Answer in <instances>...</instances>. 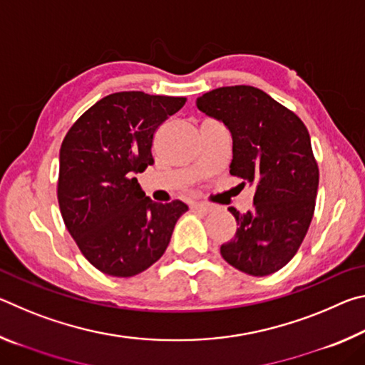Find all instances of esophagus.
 <instances>
[{
    "label": "esophagus",
    "mask_w": 365,
    "mask_h": 365,
    "mask_svg": "<svg viewBox=\"0 0 365 365\" xmlns=\"http://www.w3.org/2000/svg\"><path fill=\"white\" fill-rule=\"evenodd\" d=\"M191 209L193 211H197V212H202V214H207L212 211V206L207 205V202H191Z\"/></svg>",
    "instance_id": "34e87169"
}]
</instances>
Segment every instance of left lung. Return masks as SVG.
Masks as SVG:
<instances>
[{"instance_id": "8db88e82", "label": "left lung", "mask_w": 365, "mask_h": 365, "mask_svg": "<svg viewBox=\"0 0 365 365\" xmlns=\"http://www.w3.org/2000/svg\"><path fill=\"white\" fill-rule=\"evenodd\" d=\"M196 106L225 123L233 140L230 174L256 188L252 211L228 207L238 227L220 255L245 274H274L299 250L316 207L319 168L307 128L293 110L250 85L207 91Z\"/></svg>"}]
</instances>
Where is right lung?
I'll use <instances>...</instances> for the list:
<instances>
[{"instance_id": "1", "label": "right lung", "mask_w": 365, "mask_h": 365, "mask_svg": "<svg viewBox=\"0 0 365 365\" xmlns=\"http://www.w3.org/2000/svg\"><path fill=\"white\" fill-rule=\"evenodd\" d=\"M185 101L143 91L108 95L78 117L61 145V214L78 250L103 274L133 277L151 267L188 211L178 200L154 202L135 177L154 164V133Z\"/></svg>"}]
</instances>
